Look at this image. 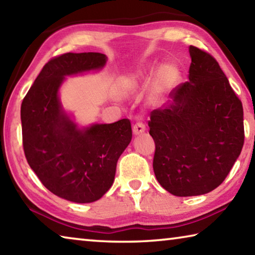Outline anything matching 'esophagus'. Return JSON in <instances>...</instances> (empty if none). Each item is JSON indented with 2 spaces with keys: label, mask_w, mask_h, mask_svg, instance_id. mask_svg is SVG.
Listing matches in <instances>:
<instances>
[{
  "label": "esophagus",
  "mask_w": 255,
  "mask_h": 255,
  "mask_svg": "<svg viewBox=\"0 0 255 255\" xmlns=\"http://www.w3.org/2000/svg\"><path fill=\"white\" fill-rule=\"evenodd\" d=\"M145 130H146V127L143 123H136L132 126V132L135 133V135H140V133L145 132Z\"/></svg>",
  "instance_id": "34e87169"
}]
</instances>
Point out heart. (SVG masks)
Instances as JSON below:
<instances>
[{
  "label": "heart",
  "mask_w": 255,
  "mask_h": 255,
  "mask_svg": "<svg viewBox=\"0 0 255 255\" xmlns=\"http://www.w3.org/2000/svg\"><path fill=\"white\" fill-rule=\"evenodd\" d=\"M154 71L153 64H146L137 70L129 73L125 77V83L130 89H135L148 79V76ZM180 79V71L173 63H166L158 68L155 76V88L163 90L173 85Z\"/></svg>",
  "instance_id": "b5f03b06"
}]
</instances>
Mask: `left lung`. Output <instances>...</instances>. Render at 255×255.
Returning <instances> with one entry per match:
<instances>
[{"label": "left lung", "mask_w": 255, "mask_h": 255, "mask_svg": "<svg viewBox=\"0 0 255 255\" xmlns=\"http://www.w3.org/2000/svg\"><path fill=\"white\" fill-rule=\"evenodd\" d=\"M189 81L170 93L165 109L150 112L153 169L178 197L200 196L221 185L244 144L243 106L217 60L189 47Z\"/></svg>", "instance_id": "left-lung-1"}]
</instances>
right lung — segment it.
Instances as JSON below:
<instances>
[{
  "label": "right lung",
  "mask_w": 255,
  "mask_h": 255,
  "mask_svg": "<svg viewBox=\"0 0 255 255\" xmlns=\"http://www.w3.org/2000/svg\"><path fill=\"white\" fill-rule=\"evenodd\" d=\"M100 53H66L51 58L21 105L22 143L41 183L63 199L88 204L111 188L118 158L131 140L128 119L80 128L64 111L58 91L65 76L99 71Z\"/></svg>",
  "instance_id": "right-lung-1"
}]
</instances>
